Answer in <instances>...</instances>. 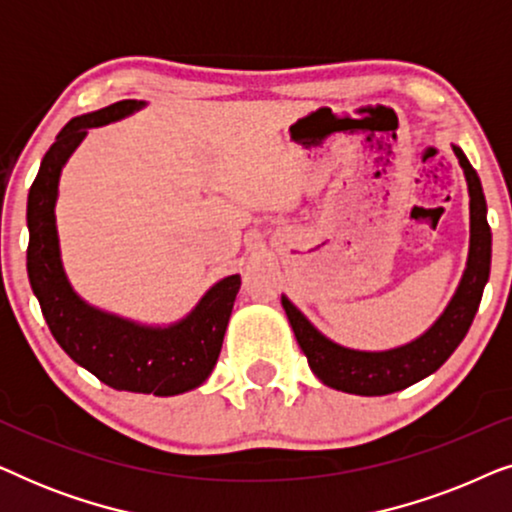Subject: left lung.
Listing matches in <instances>:
<instances>
[{
	"instance_id": "8db88e82",
	"label": "left lung",
	"mask_w": 512,
	"mask_h": 512,
	"mask_svg": "<svg viewBox=\"0 0 512 512\" xmlns=\"http://www.w3.org/2000/svg\"><path fill=\"white\" fill-rule=\"evenodd\" d=\"M454 156L459 158L468 186V212H471V240H468V258L464 275L457 291L438 314V319L415 340L389 349H354L335 342L319 331L296 305L282 293V305L293 328L300 349L307 356L312 373L326 387L356 396H387L394 391L408 389L424 380L450 359L454 349L466 338L480 307L482 291L489 279L492 265V230L487 223V202L482 193L478 172L468 163L461 146L452 144Z\"/></svg>"
}]
</instances>
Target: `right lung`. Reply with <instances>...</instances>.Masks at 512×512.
<instances>
[{"mask_svg": "<svg viewBox=\"0 0 512 512\" xmlns=\"http://www.w3.org/2000/svg\"><path fill=\"white\" fill-rule=\"evenodd\" d=\"M142 100H123L69 121L41 160L27 195V277L53 338L69 359L116 391L177 396L198 389L219 361L240 275L214 282L186 317L172 324H142L100 310L74 291L60 254L55 202L62 167L90 128H100L144 109Z\"/></svg>", "mask_w": 512, "mask_h": 512, "instance_id": "obj_1", "label": "right lung"}]
</instances>
